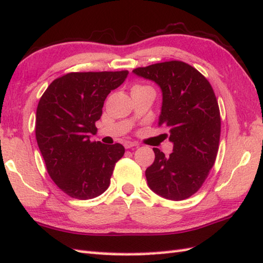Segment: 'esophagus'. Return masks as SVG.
<instances>
[{
    "instance_id": "34e87169",
    "label": "esophagus",
    "mask_w": 263,
    "mask_h": 263,
    "mask_svg": "<svg viewBox=\"0 0 263 263\" xmlns=\"http://www.w3.org/2000/svg\"><path fill=\"white\" fill-rule=\"evenodd\" d=\"M139 145L135 141H124V147L125 148H133V147H138Z\"/></svg>"
}]
</instances>
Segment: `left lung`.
I'll use <instances>...</instances> for the list:
<instances>
[{
    "mask_svg": "<svg viewBox=\"0 0 263 263\" xmlns=\"http://www.w3.org/2000/svg\"><path fill=\"white\" fill-rule=\"evenodd\" d=\"M162 90L159 126L169 130L173 153L153 148L155 160L146 169L147 184L162 198L180 201L201 187L216 160L221 117L212 85L197 69L180 61L137 68Z\"/></svg>",
    "mask_w": 263,
    "mask_h": 263,
    "instance_id": "8db88e82",
    "label": "left lung"
}]
</instances>
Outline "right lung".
Segmentation results:
<instances>
[{"mask_svg": "<svg viewBox=\"0 0 263 263\" xmlns=\"http://www.w3.org/2000/svg\"><path fill=\"white\" fill-rule=\"evenodd\" d=\"M128 71L70 72L55 79L36 108L35 137L50 178L71 198L88 200L109 187L121 144L90 141L107 95Z\"/></svg>", "mask_w": 263, "mask_h": 263, "instance_id": "1", "label": "right lung"}]
</instances>
